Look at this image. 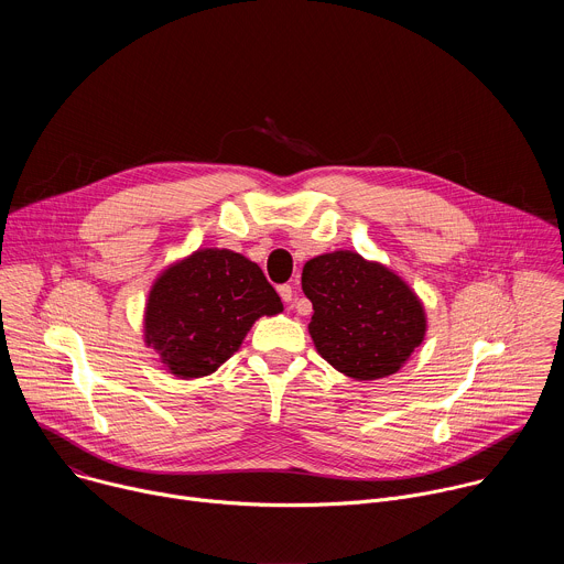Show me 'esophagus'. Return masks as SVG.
<instances>
[{"mask_svg":"<svg viewBox=\"0 0 564 564\" xmlns=\"http://www.w3.org/2000/svg\"><path fill=\"white\" fill-rule=\"evenodd\" d=\"M279 294H281V299H283L288 305H292V299H294L292 285H279Z\"/></svg>","mask_w":564,"mask_h":564,"instance_id":"esophagus-1","label":"esophagus"}]
</instances>
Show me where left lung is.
<instances>
[{
	"mask_svg": "<svg viewBox=\"0 0 564 564\" xmlns=\"http://www.w3.org/2000/svg\"><path fill=\"white\" fill-rule=\"evenodd\" d=\"M301 288L312 301L307 330L318 355L357 381L397 372L424 341L426 314L417 294L357 252L307 261Z\"/></svg>",
	"mask_w": 564,
	"mask_h": 564,
	"instance_id": "8db88e82",
	"label": "left lung"
}]
</instances>
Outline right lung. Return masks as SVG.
<instances>
[{
  "label": "right lung",
  "mask_w": 564,
  "mask_h": 564,
  "mask_svg": "<svg viewBox=\"0 0 564 564\" xmlns=\"http://www.w3.org/2000/svg\"><path fill=\"white\" fill-rule=\"evenodd\" d=\"M283 303L263 270L229 250H198L167 268L149 292L144 341L181 379L205 377Z\"/></svg>",
  "instance_id": "1"
}]
</instances>
